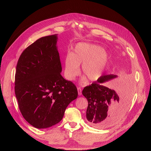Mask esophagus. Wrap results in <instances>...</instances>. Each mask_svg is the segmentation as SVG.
Returning a JSON list of instances; mask_svg holds the SVG:
<instances>
[{
  "instance_id": "34e87169",
  "label": "esophagus",
  "mask_w": 151,
  "mask_h": 151,
  "mask_svg": "<svg viewBox=\"0 0 151 151\" xmlns=\"http://www.w3.org/2000/svg\"><path fill=\"white\" fill-rule=\"evenodd\" d=\"M78 95L79 96H81L82 93V89L80 87H78Z\"/></svg>"
}]
</instances>
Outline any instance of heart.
I'll return each instance as SVG.
<instances>
[{"label":"heart","mask_w":151,"mask_h":151,"mask_svg":"<svg viewBox=\"0 0 151 151\" xmlns=\"http://www.w3.org/2000/svg\"><path fill=\"white\" fill-rule=\"evenodd\" d=\"M108 60V54L101 47L88 43H80L73 53H68L64 60V76L72 81L82 71L90 81H98L104 74Z\"/></svg>","instance_id":"obj_1"}]
</instances>
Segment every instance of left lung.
Here are the masks:
<instances>
[{
    "label": "left lung",
    "mask_w": 151,
    "mask_h": 151,
    "mask_svg": "<svg viewBox=\"0 0 151 151\" xmlns=\"http://www.w3.org/2000/svg\"><path fill=\"white\" fill-rule=\"evenodd\" d=\"M114 75H103L83 90V95L88 101L86 118L89 125L95 128H105L113 125L124 114L132 96V87L127 84L119 92L102 85L113 78Z\"/></svg>",
    "instance_id": "left-lung-1"
}]
</instances>
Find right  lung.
<instances>
[{
	"label": "right lung",
	"instance_id": "obj_1",
	"mask_svg": "<svg viewBox=\"0 0 151 151\" xmlns=\"http://www.w3.org/2000/svg\"><path fill=\"white\" fill-rule=\"evenodd\" d=\"M56 42L57 34L38 39L22 51L16 69L14 92L19 110L37 129L59 123L78 97L75 84L60 75Z\"/></svg>",
	"mask_w": 151,
	"mask_h": 151
}]
</instances>
